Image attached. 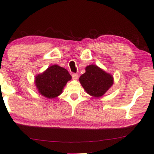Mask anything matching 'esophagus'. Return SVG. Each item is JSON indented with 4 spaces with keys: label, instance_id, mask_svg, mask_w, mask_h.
<instances>
[{
    "label": "esophagus",
    "instance_id": "esophagus-1",
    "mask_svg": "<svg viewBox=\"0 0 154 154\" xmlns=\"http://www.w3.org/2000/svg\"><path fill=\"white\" fill-rule=\"evenodd\" d=\"M72 79L75 80H77L78 79V77H79V75H78L77 74H72Z\"/></svg>",
    "mask_w": 154,
    "mask_h": 154
}]
</instances>
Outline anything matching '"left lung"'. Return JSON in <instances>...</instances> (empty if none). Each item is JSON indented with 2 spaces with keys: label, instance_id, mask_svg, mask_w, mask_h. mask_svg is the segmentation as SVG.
I'll return each mask as SVG.
<instances>
[{
  "label": "left lung",
  "instance_id": "obj_1",
  "mask_svg": "<svg viewBox=\"0 0 154 154\" xmlns=\"http://www.w3.org/2000/svg\"><path fill=\"white\" fill-rule=\"evenodd\" d=\"M79 81L85 92L94 97L103 96L114 82L113 75L95 64L85 67V72Z\"/></svg>",
  "mask_w": 154,
  "mask_h": 154
}]
</instances>
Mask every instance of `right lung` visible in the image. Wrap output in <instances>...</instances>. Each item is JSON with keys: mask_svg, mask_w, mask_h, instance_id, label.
I'll list each match as a JSON object with an SVG mask.
<instances>
[{"mask_svg": "<svg viewBox=\"0 0 154 154\" xmlns=\"http://www.w3.org/2000/svg\"><path fill=\"white\" fill-rule=\"evenodd\" d=\"M71 79V75L66 69L54 64L48 67L42 73L36 75L35 83L41 95L52 99L61 94L67 82Z\"/></svg>", "mask_w": 154, "mask_h": 154, "instance_id": "add662e5", "label": "right lung"}]
</instances>
